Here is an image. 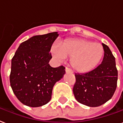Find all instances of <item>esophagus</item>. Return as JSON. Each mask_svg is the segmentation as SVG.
<instances>
[{
	"label": "esophagus",
	"mask_w": 123,
	"mask_h": 123,
	"mask_svg": "<svg viewBox=\"0 0 123 123\" xmlns=\"http://www.w3.org/2000/svg\"><path fill=\"white\" fill-rule=\"evenodd\" d=\"M65 71H66V73H71V74L73 73L71 71L69 68H67L65 69Z\"/></svg>",
	"instance_id": "obj_1"
}]
</instances>
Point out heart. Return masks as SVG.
Here are the masks:
<instances>
[{
	"mask_svg": "<svg viewBox=\"0 0 123 123\" xmlns=\"http://www.w3.org/2000/svg\"><path fill=\"white\" fill-rule=\"evenodd\" d=\"M53 54L60 61L71 58L70 64L74 70L85 73L92 71L99 64L104 55V49L100 44L91 41L73 39L55 48Z\"/></svg>",
	"mask_w": 123,
	"mask_h": 123,
	"instance_id": "obj_1",
	"label": "heart"
}]
</instances>
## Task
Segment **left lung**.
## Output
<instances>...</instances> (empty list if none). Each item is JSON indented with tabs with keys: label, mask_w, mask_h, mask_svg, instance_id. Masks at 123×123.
Masks as SVG:
<instances>
[{
	"label": "left lung",
	"mask_w": 123,
	"mask_h": 123,
	"mask_svg": "<svg viewBox=\"0 0 123 123\" xmlns=\"http://www.w3.org/2000/svg\"><path fill=\"white\" fill-rule=\"evenodd\" d=\"M102 44L104 51L102 63L91 71L75 74L76 83L73 90L78 102L92 107L100 106L109 100L117 87L115 57L108 46Z\"/></svg>",
	"instance_id": "8db88e82"
}]
</instances>
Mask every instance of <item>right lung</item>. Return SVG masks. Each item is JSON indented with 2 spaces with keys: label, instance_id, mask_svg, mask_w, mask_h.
I'll return each instance as SVG.
<instances>
[{
  "label": "right lung",
  "instance_id": "obj_1",
  "mask_svg": "<svg viewBox=\"0 0 123 123\" xmlns=\"http://www.w3.org/2000/svg\"><path fill=\"white\" fill-rule=\"evenodd\" d=\"M57 32L33 36L21 43L11 61L10 83L21 103L37 107L50 100L55 83L62 78L65 68H52V45Z\"/></svg>",
  "mask_w": 123,
  "mask_h": 123
}]
</instances>
